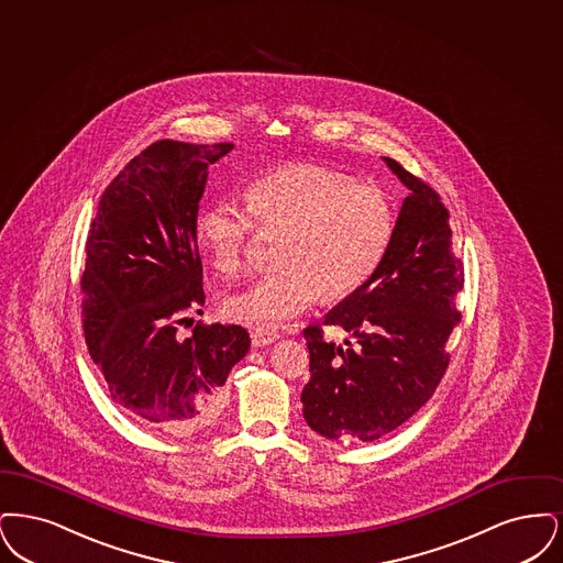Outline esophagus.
<instances>
[{
  "mask_svg": "<svg viewBox=\"0 0 563 563\" xmlns=\"http://www.w3.org/2000/svg\"><path fill=\"white\" fill-rule=\"evenodd\" d=\"M279 339L277 332L267 330V328H256L252 330V344L254 346H267V344L275 343Z\"/></svg>",
  "mask_w": 563,
  "mask_h": 563,
  "instance_id": "34e87169",
  "label": "esophagus"
}]
</instances>
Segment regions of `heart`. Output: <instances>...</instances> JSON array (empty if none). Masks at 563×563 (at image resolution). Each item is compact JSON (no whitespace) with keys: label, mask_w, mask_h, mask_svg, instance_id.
Segmentation results:
<instances>
[{"label":"heart","mask_w":563,"mask_h":563,"mask_svg":"<svg viewBox=\"0 0 563 563\" xmlns=\"http://www.w3.org/2000/svg\"><path fill=\"white\" fill-rule=\"evenodd\" d=\"M250 216L219 203L199 214L197 247L224 279L247 267L256 231L282 238L275 271L224 302L227 316L252 328H275L302 313L321 294L341 300L380 267L393 240L387 194L343 172L294 164L258 178L245 194Z\"/></svg>","instance_id":"1"}]
</instances>
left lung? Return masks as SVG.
<instances>
[{"label":"left lung","instance_id":"obj_1","mask_svg":"<svg viewBox=\"0 0 563 563\" xmlns=\"http://www.w3.org/2000/svg\"><path fill=\"white\" fill-rule=\"evenodd\" d=\"M410 189L380 267L321 325L305 328L311 378L300 401L307 424L328 440L374 441L401 427L433 397L450 364L445 343L461 321L463 261L452 252L440 194L385 157ZM323 324L352 336L324 339Z\"/></svg>","mask_w":563,"mask_h":563}]
</instances>
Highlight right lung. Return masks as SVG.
<instances>
[{
    "mask_svg": "<svg viewBox=\"0 0 563 563\" xmlns=\"http://www.w3.org/2000/svg\"><path fill=\"white\" fill-rule=\"evenodd\" d=\"M231 143L157 141L104 189L86 240L81 325L118 406L176 438L208 427L224 383L250 349L242 325L197 321L201 258L196 224L208 166Z\"/></svg>",
    "mask_w": 563,
    "mask_h": 563,
    "instance_id": "right-lung-1",
    "label": "right lung"
}]
</instances>
